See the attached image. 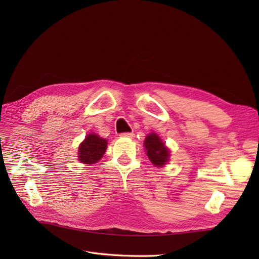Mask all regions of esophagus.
I'll return each mask as SVG.
<instances>
[{
    "label": "esophagus",
    "mask_w": 259,
    "mask_h": 259,
    "mask_svg": "<svg viewBox=\"0 0 259 259\" xmlns=\"http://www.w3.org/2000/svg\"><path fill=\"white\" fill-rule=\"evenodd\" d=\"M120 137H123V138H133V137H134V134H133V133H122V134L120 135Z\"/></svg>",
    "instance_id": "esophagus-1"
}]
</instances>
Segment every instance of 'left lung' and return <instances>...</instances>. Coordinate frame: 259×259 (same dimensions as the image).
<instances>
[{
	"label": "left lung",
	"instance_id": "left-lung-1",
	"mask_svg": "<svg viewBox=\"0 0 259 259\" xmlns=\"http://www.w3.org/2000/svg\"><path fill=\"white\" fill-rule=\"evenodd\" d=\"M144 146L147 151L149 160H150L151 163L156 167L164 166L168 162V159H169L168 148L162 142V139L156 135L155 133H151V134L147 135Z\"/></svg>",
	"mask_w": 259,
	"mask_h": 259
}]
</instances>
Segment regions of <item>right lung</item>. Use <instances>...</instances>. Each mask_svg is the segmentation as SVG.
<instances>
[{"mask_svg": "<svg viewBox=\"0 0 259 259\" xmlns=\"http://www.w3.org/2000/svg\"><path fill=\"white\" fill-rule=\"evenodd\" d=\"M107 140L97 134H89L79 147V161L83 164L97 163L107 150Z\"/></svg>", "mask_w": 259, "mask_h": 259, "instance_id": "add662e5", "label": "right lung"}]
</instances>
